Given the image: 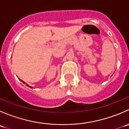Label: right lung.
Instances as JSON below:
<instances>
[{
	"label": "right lung",
	"instance_id": "right-lung-1",
	"mask_svg": "<svg viewBox=\"0 0 129 129\" xmlns=\"http://www.w3.org/2000/svg\"><path fill=\"white\" fill-rule=\"evenodd\" d=\"M21 81H22V82H23V83H25L24 81H22V80H21ZM26 85H27V86H28V87H30V88H32V87L29 86V85H27V84H26Z\"/></svg>",
	"mask_w": 129,
	"mask_h": 129
}]
</instances>
